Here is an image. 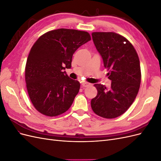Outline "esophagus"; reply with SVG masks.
Segmentation results:
<instances>
[{
	"label": "esophagus",
	"instance_id": "esophagus-1",
	"mask_svg": "<svg viewBox=\"0 0 161 161\" xmlns=\"http://www.w3.org/2000/svg\"><path fill=\"white\" fill-rule=\"evenodd\" d=\"M91 85V83H89V82H82V86L83 87H87V86H89Z\"/></svg>",
	"mask_w": 161,
	"mask_h": 161
}]
</instances>
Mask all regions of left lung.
<instances>
[{
  "label": "left lung",
  "instance_id": "8db88e82",
  "mask_svg": "<svg viewBox=\"0 0 161 161\" xmlns=\"http://www.w3.org/2000/svg\"><path fill=\"white\" fill-rule=\"evenodd\" d=\"M92 37L111 85L109 89L94 85L97 95L91 100V108L102 118H115L128 109L137 96L141 82L139 58L132 44L118 33L92 32Z\"/></svg>",
  "mask_w": 161,
  "mask_h": 161
}]
</instances>
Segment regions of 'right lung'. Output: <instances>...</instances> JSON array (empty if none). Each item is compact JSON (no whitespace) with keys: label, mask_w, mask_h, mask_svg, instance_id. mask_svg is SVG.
<instances>
[{"label":"right lung","mask_w":161,"mask_h":161,"mask_svg":"<svg viewBox=\"0 0 161 161\" xmlns=\"http://www.w3.org/2000/svg\"><path fill=\"white\" fill-rule=\"evenodd\" d=\"M90 40L88 32L62 28L44 33L34 43L26 62L25 82L31 103L40 113L53 117L70 108L80 82L63 71L71 68L75 51Z\"/></svg>","instance_id":"right-lung-1"}]
</instances>
